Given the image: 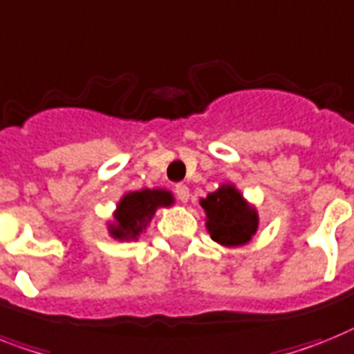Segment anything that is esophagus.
Masks as SVG:
<instances>
[{"label": "esophagus", "instance_id": "1", "mask_svg": "<svg viewBox=\"0 0 354 354\" xmlns=\"http://www.w3.org/2000/svg\"><path fill=\"white\" fill-rule=\"evenodd\" d=\"M174 192H176V196L180 202H187L189 196H191V194H189V187L183 185V183H178V185L174 187Z\"/></svg>", "mask_w": 354, "mask_h": 354}]
</instances>
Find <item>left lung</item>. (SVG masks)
Here are the masks:
<instances>
[{
	"label": "left lung",
	"mask_w": 354,
	"mask_h": 354,
	"mask_svg": "<svg viewBox=\"0 0 354 354\" xmlns=\"http://www.w3.org/2000/svg\"><path fill=\"white\" fill-rule=\"evenodd\" d=\"M205 211L207 232L223 247L245 245L257 234L260 218L257 207L247 202L232 183H223L200 200Z\"/></svg>",
	"instance_id": "1"
}]
</instances>
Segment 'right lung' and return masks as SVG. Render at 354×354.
<instances>
[{
	"instance_id": "right-lung-1",
	"label": "right lung",
	"mask_w": 354,
	"mask_h": 354,
	"mask_svg": "<svg viewBox=\"0 0 354 354\" xmlns=\"http://www.w3.org/2000/svg\"><path fill=\"white\" fill-rule=\"evenodd\" d=\"M174 196L167 189H142V191H129L118 202L114 211V220L109 222L107 229L114 240L129 242L138 240L152 216L160 207H171Z\"/></svg>"
}]
</instances>
